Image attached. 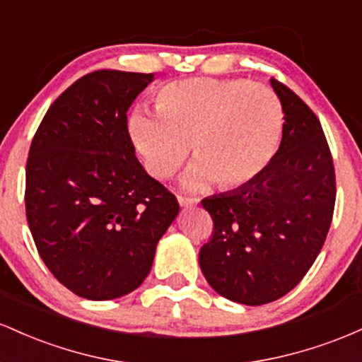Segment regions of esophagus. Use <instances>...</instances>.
<instances>
[{
    "mask_svg": "<svg viewBox=\"0 0 362 362\" xmlns=\"http://www.w3.org/2000/svg\"><path fill=\"white\" fill-rule=\"evenodd\" d=\"M177 202L182 209H188V206H197L198 205V198H189V197H177Z\"/></svg>",
    "mask_w": 362,
    "mask_h": 362,
    "instance_id": "obj_1",
    "label": "esophagus"
}]
</instances>
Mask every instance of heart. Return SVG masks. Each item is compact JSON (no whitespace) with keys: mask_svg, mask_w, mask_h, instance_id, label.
Here are the masks:
<instances>
[{"mask_svg":"<svg viewBox=\"0 0 362 362\" xmlns=\"http://www.w3.org/2000/svg\"><path fill=\"white\" fill-rule=\"evenodd\" d=\"M157 116L135 111L129 135L153 177L173 176L188 156L197 160L182 185L202 189L212 181L238 188L267 168L284 128V107L272 88L245 78H185L156 95Z\"/></svg>","mask_w":362,"mask_h":362,"instance_id":"heart-1","label":"heart"}]
</instances>
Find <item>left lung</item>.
I'll list each match as a JSON object with an SVG mask.
<instances>
[{"label": "left lung", "instance_id": "left-lung-1", "mask_svg": "<svg viewBox=\"0 0 362 362\" xmlns=\"http://www.w3.org/2000/svg\"><path fill=\"white\" fill-rule=\"evenodd\" d=\"M284 107L282 141L267 168L241 188L202 200L214 221L200 269L215 292L259 306L301 282L322 251L335 206V169L318 117L270 80Z\"/></svg>", "mask_w": 362, "mask_h": 362}]
</instances>
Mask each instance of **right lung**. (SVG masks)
Listing matches in <instances>:
<instances>
[{"label": "right lung", "mask_w": 362, "mask_h": 362, "mask_svg": "<svg viewBox=\"0 0 362 362\" xmlns=\"http://www.w3.org/2000/svg\"><path fill=\"white\" fill-rule=\"evenodd\" d=\"M152 73L99 70L70 85L40 121L25 170L35 246L66 289L92 301L135 291L180 212L135 156L128 109Z\"/></svg>", "instance_id": "add662e5"}]
</instances>
